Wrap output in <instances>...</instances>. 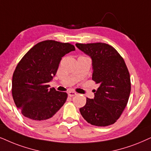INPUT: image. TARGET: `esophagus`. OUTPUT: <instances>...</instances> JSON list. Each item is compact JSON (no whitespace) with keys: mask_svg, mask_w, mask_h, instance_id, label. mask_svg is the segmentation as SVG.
Returning a JSON list of instances; mask_svg holds the SVG:
<instances>
[{"mask_svg":"<svg viewBox=\"0 0 151 151\" xmlns=\"http://www.w3.org/2000/svg\"><path fill=\"white\" fill-rule=\"evenodd\" d=\"M76 94H77V93H76L75 91H68V96H70V97H72V96H76Z\"/></svg>","mask_w":151,"mask_h":151,"instance_id":"obj_1","label":"esophagus"}]
</instances>
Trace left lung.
<instances>
[{"label":"left lung","instance_id":"1","mask_svg":"<svg viewBox=\"0 0 151 151\" xmlns=\"http://www.w3.org/2000/svg\"><path fill=\"white\" fill-rule=\"evenodd\" d=\"M78 49L92 61V80L99 87L94 98H87L80 114L90 124L107 126L116 122L122 114L130 96L131 84L129 71L115 48L105 43L76 44Z\"/></svg>","mask_w":151,"mask_h":151}]
</instances>
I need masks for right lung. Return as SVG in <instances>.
<instances>
[{"instance_id": "1", "label": "right lung", "mask_w": 151, "mask_h": 151, "mask_svg": "<svg viewBox=\"0 0 151 151\" xmlns=\"http://www.w3.org/2000/svg\"><path fill=\"white\" fill-rule=\"evenodd\" d=\"M76 48L68 43L46 40L28 50L17 64L12 77V97L16 106L29 123L48 124L67 99L66 92L49 88L62 58Z\"/></svg>"}]
</instances>
